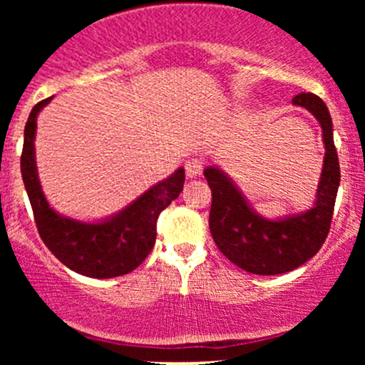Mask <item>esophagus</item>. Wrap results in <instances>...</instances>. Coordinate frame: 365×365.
Returning <instances> with one entry per match:
<instances>
[{
	"label": "esophagus",
	"mask_w": 365,
	"mask_h": 365,
	"mask_svg": "<svg viewBox=\"0 0 365 365\" xmlns=\"http://www.w3.org/2000/svg\"><path fill=\"white\" fill-rule=\"evenodd\" d=\"M185 170H187V177L188 178H195L199 177V175H202V161L200 159H188V161L185 163Z\"/></svg>",
	"instance_id": "1"
}]
</instances>
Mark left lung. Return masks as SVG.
I'll use <instances>...</instances> for the list:
<instances>
[{
  "mask_svg": "<svg viewBox=\"0 0 365 365\" xmlns=\"http://www.w3.org/2000/svg\"><path fill=\"white\" fill-rule=\"evenodd\" d=\"M316 116L322 128L324 163L311 209L279 220H267L249 206L233 180L216 166L204 170L212 192L209 230L228 261L252 274H282L302 266L319 252L329 233L340 187V165L333 140V121L321 98L299 94L292 99Z\"/></svg>",
  "mask_w": 365,
  "mask_h": 365,
  "instance_id": "left-lung-1",
  "label": "left lung"
}]
</instances>
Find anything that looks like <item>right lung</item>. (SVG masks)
<instances>
[{"instance_id":"1","label":"right lung","mask_w":365,"mask_h":365,"mask_svg":"<svg viewBox=\"0 0 365 365\" xmlns=\"http://www.w3.org/2000/svg\"><path fill=\"white\" fill-rule=\"evenodd\" d=\"M53 98L32 108L24 130L20 170L31 200L37 232L51 252L66 267L89 278H115L140 266L156 242V223L163 209L180 195L185 170L178 168L158 182L120 212L101 221H78L49 206L41 188L36 166L37 115Z\"/></svg>"}]
</instances>
